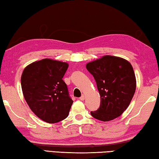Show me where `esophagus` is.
Wrapping results in <instances>:
<instances>
[{
  "label": "esophagus",
  "mask_w": 159,
  "mask_h": 159,
  "mask_svg": "<svg viewBox=\"0 0 159 159\" xmlns=\"http://www.w3.org/2000/svg\"><path fill=\"white\" fill-rule=\"evenodd\" d=\"M79 99H80V101H83V100H84V99H85V96H84V95H82V96L79 98Z\"/></svg>",
  "instance_id": "esophagus-1"
}]
</instances>
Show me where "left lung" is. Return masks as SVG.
Listing matches in <instances>:
<instances>
[{
	"label": "left lung",
	"mask_w": 159,
	"mask_h": 159,
	"mask_svg": "<svg viewBox=\"0 0 159 159\" xmlns=\"http://www.w3.org/2000/svg\"><path fill=\"white\" fill-rule=\"evenodd\" d=\"M94 76L101 97L100 106L92 116L110 121L120 116L134 97L136 80L131 65L123 58L106 56L86 65Z\"/></svg>",
	"instance_id": "1"
}]
</instances>
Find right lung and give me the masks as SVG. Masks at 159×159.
<instances>
[{
    "label": "right lung",
    "instance_id": "add662e5",
    "mask_svg": "<svg viewBox=\"0 0 159 159\" xmlns=\"http://www.w3.org/2000/svg\"><path fill=\"white\" fill-rule=\"evenodd\" d=\"M67 63L43 59L27 66L23 71V94L31 111L48 123L59 122L68 116L73 103L62 80Z\"/></svg>",
    "mask_w": 159,
    "mask_h": 159
}]
</instances>
